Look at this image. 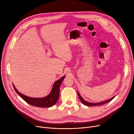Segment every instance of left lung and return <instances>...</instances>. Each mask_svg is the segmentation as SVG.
<instances>
[{
    "label": "left lung",
    "instance_id": "1",
    "mask_svg": "<svg viewBox=\"0 0 134 134\" xmlns=\"http://www.w3.org/2000/svg\"><path fill=\"white\" fill-rule=\"evenodd\" d=\"M78 96H79V99L80 100V101L81 102V103L84 104L85 105H86V106H90V107H91V106H97V105H103V104H104L105 103H107L109 102H110L111 100H112L114 98V97H115V96L111 98L110 99H109L108 100H105V101H103V102H100V103H90V102H87L86 100H84L83 98H82V97L80 96V94H79V93L78 92Z\"/></svg>",
    "mask_w": 134,
    "mask_h": 134
}]
</instances>
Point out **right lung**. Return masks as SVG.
I'll return each instance as SVG.
<instances>
[{
	"mask_svg": "<svg viewBox=\"0 0 134 134\" xmlns=\"http://www.w3.org/2000/svg\"><path fill=\"white\" fill-rule=\"evenodd\" d=\"M65 78V76H63L61 79L56 81L54 83L50 93L48 96L42 98H32L26 96L18 92L13 84V86L16 93L27 103L34 107L49 108L53 106L58 100L60 93V87Z\"/></svg>",
	"mask_w": 134,
	"mask_h": 134,
	"instance_id": "add662e5",
	"label": "right lung"
}]
</instances>
